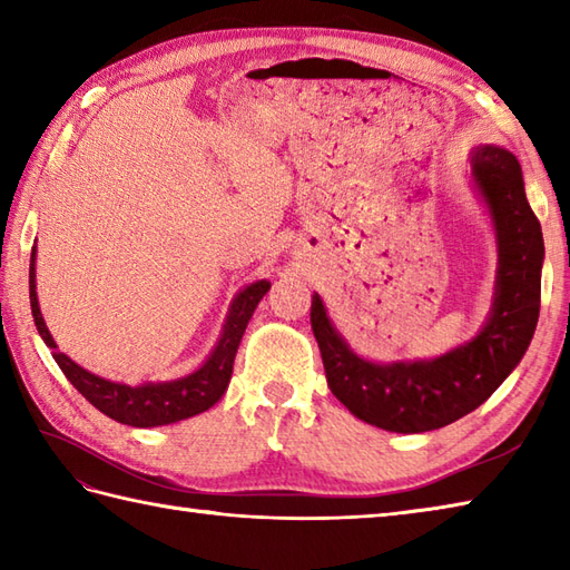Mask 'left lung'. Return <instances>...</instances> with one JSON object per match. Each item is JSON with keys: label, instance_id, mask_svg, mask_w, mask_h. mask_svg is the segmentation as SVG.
<instances>
[{"label": "left lung", "instance_id": "1", "mask_svg": "<svg viewBox=\"0 0 570 570\" xmlns=\"http://www.w3.org/2000/svg\"><path fill=\"white\" fill-rule=\"evenodd\" d=\"M472 180L485 198L498 235V286L488 323L451 353L433 360L377 365L357 357L313 294L316 335L331 392L360 421L394 433H423L463 419L510 377L534 337L541 306V225L527 200L522 166L502 147L470 154Z\"/></svg>", "mask_w": 570, "mask_h": 570}]
</instances>
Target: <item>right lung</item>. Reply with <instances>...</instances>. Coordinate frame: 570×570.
I'll return each mask as SVG.
<instances>
[{
  "instance_id": "right-lung-1",
  "label": "right lung",
  "mask_w": 570,
  "mask_h": 570,
  "mask_svg": "<svg viewBox=\"0 0 570 570\" xmlns=\"http://www.w3.org/2000/svg\"><path fill=\"white\" fill-rule=\"evenodd\" d=\"M36 247L31 252V266H29V298H31V313L33 323L39 328V335L43 343L53 350V360L58 367L63 370L68 382L76 386V390L88 399V402L100 409L105 416H110L119 423H127V426L137 429H151V426H166V423H176L190 419L196 414L208 411L213 404L220 402L225 394L229 377H233V365L242 335H245L247 323L252 318L254 308L262 301V296L269 292V282H254L247 288L235 296L233 306H229L227 321L223 325V335L217 341L210 357L203 362V365L186 374L180 380L171 382H147V384H119L102 380L98 374L82 370L76 365L68 355L58 353L53 335L48 333L41 308H39V296H36Z\"/></svg>"
}]
</instances>
